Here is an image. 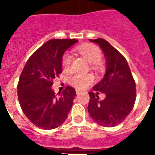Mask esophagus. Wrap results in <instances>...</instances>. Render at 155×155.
<instances>
[{
  "instance_id": "34e87169",
  "label": "esophagus",
  "mask_w": 155,
  "mask_h": 155,
  "mask_svg": "<svg viewBox=\"0 0 155 155\" xmlns=\"http://www.w3.org/2000/svg\"><path fill=\"white\" fill-rule=\"evenodd\" d=\"M81 92H82V91H81L80 89H76V93H77V94H79Z\"/></svg>"
}]
</instances>
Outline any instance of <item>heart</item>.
<instances>
[{
  "label": "heart",
  "mask_w": 155,
  "mask_h": 155,
  "mask_svg": "<svg viewBox=\"0 0 155 155\" xmlns=\"http://www.w3.org/2000/svg\"><path fill=\"white\" fill-rule=\"evenodd\" d=\"M76 50L85 59L89 64H96L102 57L101 51L97 46L91 44H85L79 46L76 48ZM72 64V56L70 53H66L64 56L62 61L63 68L65 71L71 69ZM94 81V77L90 74H76L70 79V83L78 88H85L89 86Z\"/></svg>",
  "instance_id": "1"
}]
</instances>
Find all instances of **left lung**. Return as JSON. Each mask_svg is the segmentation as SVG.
Segmentation results:
<instances>
[{
    "mask_svg": "<svg viewBox=\"0 0 155 155\" xmlns=\"http://www.w3.org/2000/svg\"><path fill=\"white\" fill-rule=\"evenodd\" d=\"M99 46L105 56L106 70L103 78L89 92L87 111L96 124L113 127L121 124L134 108L136 99V84L128 63L120 52L103 39H89ZM106 98L99 100L98 91Z\"/></svg>",
    "mask_w": 155,
    "mask_h": 155,
    "instance_id": "obj_1",
    "label": "left lung"
}]
</instances>
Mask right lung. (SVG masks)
Segmentation results:
<instances>
[{
  "label": "right lung",
  "instance_id": "1",
  "mask_svg": "<svg viewBox=\"0 0 155 155\" xmlns=\"http://www.w3.org/2000/svg\"><path fill=\"white\" fill-rule=\"evenodd\" d=\"M77 39H51L30 57L21 74L18 97L27 118L43 130L62 125L71 111L76 91L67 87L56 95L53 79L62 72L63 56Z\"/></svg>",
  "mask_w": 155,
  "mask_h": 155
}]
</instances>
